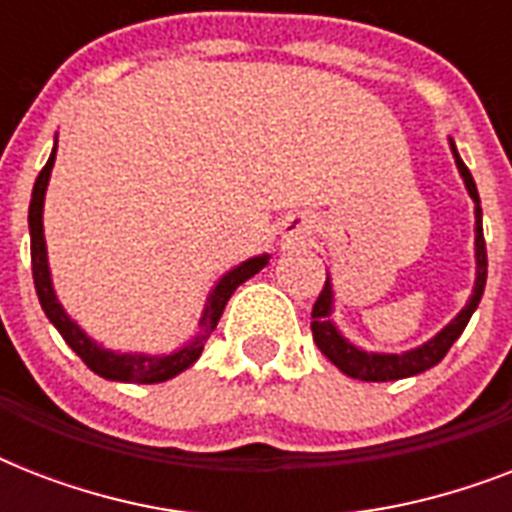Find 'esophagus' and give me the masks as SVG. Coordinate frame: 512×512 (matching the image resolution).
<instances>
[{"instance_id":"obj_1","label":"esophagus","mask_w":512,"mask_h":512,"mask_svg":"<svg viewBox=\"0 0 512 512\" xmlns=\"http://www.w3.org/2000/svg\"><path fill=\"white\" fill-rule=\"evenodd\" d=\"M308 233H311V228H308V223L300 220V217H292V220L284 223V239L287 241H303Z\"/></svg>"}]
</instances>
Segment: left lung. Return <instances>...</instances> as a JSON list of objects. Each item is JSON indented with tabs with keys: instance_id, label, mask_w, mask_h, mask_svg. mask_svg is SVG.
I'll use <instances>...</instances> for the list:
<instances>
[{
	"instance_id": "8db88e82",
	"label": "left lung",
	"mask_w": 512,
	"mask_h": 512,
	"mask_svg": "<svg viewBox=\"0 0 512 512\" xmlns=\"http://www.w3.org/2000/svg\"><path fill=\"white\" fill-rule=\"evenodd\" d=\"M449 151L454 156V164L460 170L465 191L473 199V215H476V241H473V252H476V281H473V292H470L468 303L462 305V311L446 324L441 332L425 340L417 348L401 350V353H382V350H366L358 348L356 342L348 340L342 335V329L337 327V321L332 319L335 313V284L327 271V284L321 289L319 300L313 305V342L319 345V350L340 369L342 374H348L353 380L364 382H390V380H404V377H414L433 369L441 358L449 353L457 337L465 332L470 316L476 313L481 297H484L486 287V241H484V212H481V199H478L476 180L470 175V170L462 162L460 151L454 146V140L449 138Z\"/></svg>"
}]
</instances>
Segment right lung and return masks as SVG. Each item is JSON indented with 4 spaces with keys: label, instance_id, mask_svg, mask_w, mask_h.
<instances>
[{
    "label": "right lung",
    "instance_id": "1",
    "mask_svg": "<svg viewBox=\"0 0 512 512\" xmlns=\"http://www.w3.org/2000/svg\"><path fill=\"white\" fill-rule=\"evenodd\" d=\"M55 154H58V135H55V146L52 154L44 164V170L39 172L34 183V193H31V204H28V233H31V271H34V287L42 303L44 316L50 319V324L60 332V337L68 342V348L74 350L76 356L82 358L84 364L90 366L92 372L106 377L114 382H167L185 372L188 366L196 364V358L204 350L207 337L215 332L217 321L223 316L225 305L231 300V295L252 279L255 273H260L268 265L271 255H255L244 260V263L233 265L231 271H225L220 279L215 281V287L209 289L207 303L201 311L199 332L185 340L180 348L170 350V353H140V350H111L103 342L92 340L79 324L66 313V308L60 305L55 284H52L50 273V257H47V241H44V196H47V185H50L52 167H55Z\"/></svg>",
    "mask_w": 512,
    "mask_h": 512
}]
</instances>
